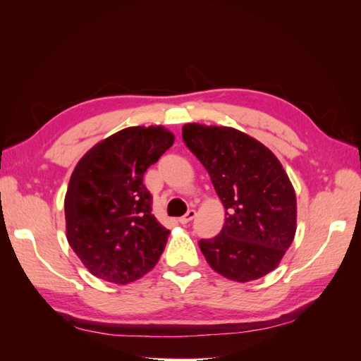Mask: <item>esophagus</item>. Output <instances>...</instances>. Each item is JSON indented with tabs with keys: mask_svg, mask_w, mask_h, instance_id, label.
Returning <instances> with one entry per match:
<instances>
[{
	"mask_svg": "<svg viewBox=\"0 0 361 361\" xmlns=\"http://www.w3.org/2000/svg\"><path fill=\"white\" fill-rule=\"evenodd\" d=\"M195 218V211L194 209H190L187 214H185L183 216L179 218V223L180 224H188L191 220H194Z\"/></svg>",
	"mask_w": 361,
	"mask_h": 361,
	"instance_id": "obj_1",
	"label": "esophagus"
}]
</instances>
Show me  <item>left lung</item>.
Instances as JSON below:
<instances>
[{
    "mask_svg": "<svg viewBox=\"0 0 361 361\" xmlns=\"http://www.w3.org/2000/svg\"><path fill=\"white\" fill-rule=\"evenodd\" d=\"M182 137L226 209L221 232L199 241L207 264L235 281L267 276L297 231V197L285 169L268 147L233 128L187 123Z\"/></svg>",
    "mask_w": 361,
    "mask_h": 361,
    "instance_id": "1",
    "label": "left lung"
}]
</instances>
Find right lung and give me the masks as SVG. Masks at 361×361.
<instances>
[{"mask_svg": "<svg viewBox=\"0 0 361 361\" xmlns=\"http://www.w3.org/2000/svg\"><path fill=\"white\" fill-rule=\"evenodd\" d=\"M173 141L162 126L126 128L76 164L64 197L66 236L97 279L126 285L159 260L170 231L152 214L143 176Z\"/></svg>", "mask_w": 361, "mask_h": 361, "instance_id": "add662e5", "label": "right lung"}]
</instances>
